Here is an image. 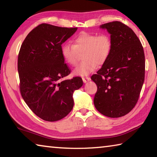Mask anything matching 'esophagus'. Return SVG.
<instances>
[{
  "instance_id": "34e87169",
  "label": "esophagus",
  "mask_w": 157,
  "mask_h": 157,
  "mask_svg": "<svg viewBox=\"0 0 157 157\" xmlns=\"http://www.w3.org/2000/svg\"><path fill=\"white\" fill-rule=\"evenodd\" d=\"M90 79H91V78H90L89 77H88V76H85V77H83V78H82V80H83L84 83H86V82H89Z\"/></svg>"
}]
</instances>
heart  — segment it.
Instances as JSON below:
<instances>
[{
    "label": "heart",
    "instance_id": "1",
    "mask_svg": "<svg viewBox=\"0 0 157 157\" xmlns=\"http://www.w3.org/2000/svg\"><path fill=\"white\" fill-rule=\"evenodd\" d=\"M73 45L66 43L61 48L62 55L66 63L75 66L79 53L83 52L84 60L74 69L73 74L85 76L96 69L98 64L107 62L112 50V41L107 34H95L82 32L73 39Z\"/></svg>",
    "mask_w": 157,
    "mask_h": 157
}]
</instances>
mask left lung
<instances>
[{"label":"left lung","instance_id":"8db88e82","mask_svg":"<svg viewBox=\"0 0 157 157\" xmlns=\"http://www.w3.org/2000/svg\"><path fill=\"white\" fill-rule=\"evenodd\" d=\"M111 34L112 50L91 79L98 86L94 102L100 113L119 118L130 112L139 98L145 79V54L131 28L120 21L100 25Z\"/></svg>","mask_w":157,"mask_h":157}]
</instances>
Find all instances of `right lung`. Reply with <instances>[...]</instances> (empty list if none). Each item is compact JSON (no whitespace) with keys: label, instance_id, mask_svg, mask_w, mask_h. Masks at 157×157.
I'll use <instances>...</instances> for the list:
<instances>
[{"label":"right lung","instance_id":"obj_1","mask_svg":"<svg viewBox=\"0 0 157 157\" xmlns=\"http://www.w3.org/2000/svg\"><path fill=\"white\" fill-rule=\"evenodd\" d=\"M78 28L41 23L23 41L18 56L20 92L33 112L49 122L59 121L72 110L73 94L80 88V77L65 78L71 69L61 52L62 44Z\"/></svg>","mask_w":157,"mask_h":157}]
</instances>
